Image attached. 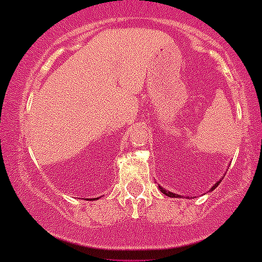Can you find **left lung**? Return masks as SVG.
Masks as SVG:
<instances>
[{"label":"left lung","instance_id":"8db88e82","mask_svg":"<svg viewBox=\"0 0 262 262\" xmlns=\"http://www.w3.org/2000/svg\"><path fill=\"white\" fill-rule=\"evenodd\" d=\"M220 182H221V181H220ZM220 182H217V183H214V186H213L212 188H210V191H213V189H214V188H217L218 184H220ZM158 188H160V191L162 192V193H165V195L169 196V198H178V199H182V198H183V196H182V195H177V193H172L171 191H167V189H165L164 187L158 186Z\"/></svg>","mask_w":262,"mask_h":262}]
</instances>
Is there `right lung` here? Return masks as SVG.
Listing matches in <instances>:
<instances>
[{
    "label": "right lung",
    "mask_w": 262,
    "mask_h": 262,
    "mask_svg": "<svg viewBox=\"0 0 262 262\" xmlns=\"http://www.w3.org/2000/svg\"><path fill=\"white\" fill-rule=\"evenodd\" d=\"M95 200H97V199H95Z\"/></svg>",
    "instance_id": "1"
}]
</instances>
